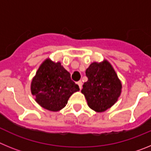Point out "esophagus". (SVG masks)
I'll list each match as a JSON object with an SVG mask.
<instances>
[{"instance_id": "34e87169", "label": "esophagus", "mask_w": 151, "mask_h": 151, "mask_svg": "<svg viewBox=\"0 0 151 151\" xmlns=\"http://www.w3.org/2000/svg\"><path fill=\"white\" fill-rule=\"evenodd\" d=\"M77 85H78V87H79L80 89H82V82H81V81H78V82H77Z\"/></svg>"}]
</instances>
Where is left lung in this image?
<instances>
[{
	"mask_svg": "<svg viewBox=\"0 0 151 151\" xmlns=\"http://www.w3.org/2000/svg\"><path fill=\"white\" fill-rule=\"evenodd\" d=\"M85 74L88 81L84 83L82 93L89 107L102 113L115 104L122 92V83L110 62L104 60L91 63Z\"/></svg>",
	"mask_w": 151,
	"mask_h": 151,
	"instance_id": "left-lung-1",
	"label": "left lung"
}]
</instances>
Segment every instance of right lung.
Instances as JSON below:
<instances>
[{
	"label": "right lung",
	"mask_w": 151,
	"mask_h": 151,
	"mask_svg": "<svg viewBox=\"0 0 151 151\" xmlns=\"http://www.w3.org/2000/svg\"><path fill=\"white\" fill-rule=\"evenodd\" d=\"M79 88L70 78V73L61 65L47 58L40 65L31 82V92L41 107L50 111L62 110L69 97Z\"/></svg>",
	"instance_id": "1"
}]
</instances>
